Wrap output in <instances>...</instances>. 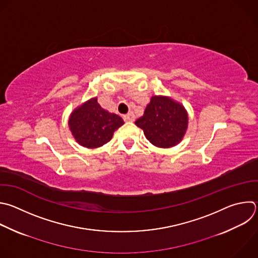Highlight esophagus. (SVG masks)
Masks as SVG:
<instances>
[{
	"mask_svg": "<svg viewBox=\"0 0 258 258\" xmlns=\"http://www.w3.org/2000/svg\"><path fill=\"white\" fill-rule=\"evenodd\" d=\"M123 119L125 121H134L135 120V114L133 112H128L127 114L123 115Z\"/></svg>",
	"mask_w": 258,
	"mask_h": 258,
	"instance_id": "obj_1",
	"label": "esophagus"
}]
</instances>
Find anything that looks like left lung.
<instances>
[{"label": "left lung", "mask_w": 258, "mask_h": 258, "mask_svg": "<svg viewBox=\"0 0 258 258\" xmlns=\"http://www.w3.org/2000/svg\"><path fill=\"white\" fill-rule=\"evenodd\" d=\"M136 125L148 141L159 148H171L183 139L188 124L187 111L179 102L167 96H153Z\"/></svg>", "instance_id": "1"}]
</instances>
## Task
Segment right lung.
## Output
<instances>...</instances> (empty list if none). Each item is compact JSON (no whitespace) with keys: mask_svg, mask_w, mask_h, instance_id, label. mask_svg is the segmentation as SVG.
Returning <instances> with one entry per match:
<instances>
[{"mask_svg":"<svg viewBox=\"0 0 258 258\" xmlns=\"http://www.w3.org/2000/svg\"><path fill=\"white\" fill-rule=\"evenodd\" d=\"M123 123L120 116L103 109L96 97L77 107L69 118V126L76 142L92 149L108 143Z\"/></svg>","mask_w":258,"mask_h":258,"instance_id":"1","label":"right lung"}]
</instances>
